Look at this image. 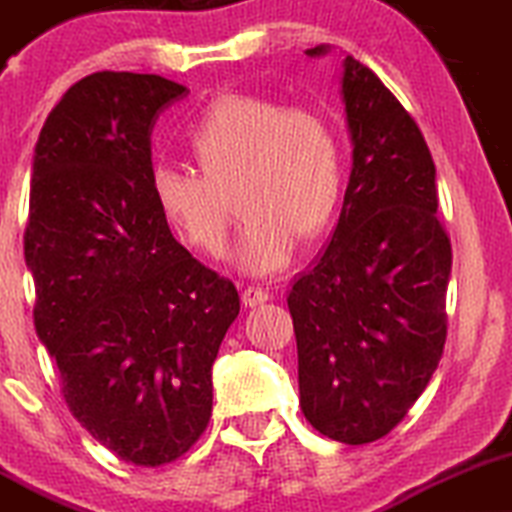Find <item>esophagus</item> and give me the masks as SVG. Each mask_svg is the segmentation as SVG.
Masks as SVG:
<instances>
[{"label": "esophagus", "instance_id": "esophagus-1", "mask_svg": "<svg viewBox=\"0 0 512 512\" xmlns=\"http://www.w3.org/2000/svg\"><path fill=\"white\" fill-rule=\"evenodd\" d=\"M268 300H271V292L263 290V287H258V285L244 287V292H241V302H244L246 307H258V304H263Z\"/></svg>", "mask_w": 512, "mask_h": 512}]
</instances>
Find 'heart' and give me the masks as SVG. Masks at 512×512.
<instances>
[{
  "mask_svg": "<svg viewBox=\"0 0 512 512\" xmlns=\"http://www.w3.org/2000/svg\"><path fill=\"white\" fill-rule=\"evenodd\" d=\"M188 145L200 174L154 164V205L188 246L220 256L232 222L229 193L239 188L244 222L232 258L251 275L283 271L300 234H319L341 200V137L317 106L222 94L193 125Z\"/></svg>",
  "mask_w": 512,
  "mask_h": 512,
  "instance_id": "b5f03b06",
  "label": "heart"
}]
</instances>
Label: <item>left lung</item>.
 <instances>
[{
  "instance_id": "left-lung-1",
  "label": "left lung",
  "mask_w": 512,
  "mask_h": 512,
  "mask_svg": "<svg viewBox=\"0 0 512 512\" xmlns=\"http://www.w3.org/2000/svg\"><path fill=\"white\" fill-rule=\"evenodd\" d=\"M341 84L353 140L341 217L287 307L304 418L326 438L365 445L399 426L440 363L452 246L416 120L353 55Z\"/></svg>"
}]
</instances>
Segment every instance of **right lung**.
I'll return each instance as SVG.
<instances>
[{
  "instance_id": "right-lung-1",
  "label": "right lung",
  "mask_w": 512,
  "mask_h": 512,
  "mask_svg": "<svg viewBox=\"0 0 512 512\" xmlns=\"http://www.w3.org/2000/svg\"><path fill=\"white\" fill-rule=\"evenodd\" d=\"M186 91L159 74H89L33 157L36 333L72 416L137 467L174 462L205 433L212 363L239 314L232 280L183 249L149 193L154 120Z\"/></svg>"
}]
</instances>
